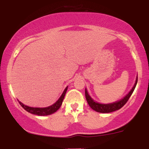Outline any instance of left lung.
Masks as SVG:
<instances>
[{"mask_svg": "<svg viewBox=\"0 0 149 149\" xmlns=\"http://www.w3.org/2000/svg\"><path fill=\"white\" fill-rule=\"evenodd\" d=\"M137 80L138 78H136V82H135V84L133 87L132 89L131 90V91L124 97L123 99H122L121 100L118 101V102H116L115 103L112 104H99L97 102H95V101L92 100V99L90 97V95H88V91L85 89V98H86L87 102L89 104L90 107L92 108L93 110H95V111L99 112V113H111L113 111H115L118 110V109H121L123 106L127 103L128 100L130 99V97H131L132 94L134 92L135 87H136V83H137Z\"/></svg>", "mask_w": 149, "mask_h": 149, "instance_id": "8db88e82", "label": "left lung"}]
</instances>
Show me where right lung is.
I'll list each match as a JSON object with an SVG mask.
<instances>
[{
  "label": "right lung",
  "mask_w": 149,
  "mask_h": 149,
  "mask_svg": "<svg viewBox=\"0 0 149 149\" xmlns=\"http://www.w3.org/2000/svg\"><path fill=\"white\" fill-rule=\"evenodd\" d=\"M68 87H66L65 88L64 92L61 95V96L60 97V98L58 100L57 102H55L54 104H52V106L48 107H45V108H33V107H27V106L24 105L22 103H21L20 102H19V103L20 104V105L22 106L23 109H24L26 111H28L29 113H31L32 114H35V115H38V116H48L50 115V114L54 113V112H56L58 109L60 108V107L62 104V102L64 100V96L66 95V90H67Z\"/></svg>",
  "instance_id": "right-lung-1"
}]
</instances>
